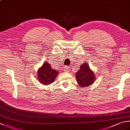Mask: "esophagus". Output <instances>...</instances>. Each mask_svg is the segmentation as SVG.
I'll return each mask as SVG.
<instances>
[{"instance_id": "1", "label": "esophagus", "mask_w": 130, "mask_h": 130, "mask_svg": "<svg viewBox=\"0 0 130 130\" xmlns=\"http://www.w3.org/2000/svg\"><path fill=\"white\" fill-rule=\"evenodd\" d=\"M63 68H64L63 69V71H64L65 72H68V71H69V69L68 66H65Z\"/></svg>"}]
</instances>
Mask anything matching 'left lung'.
Masks as SVG:
<instances>
[{
  "mask_svg": "<svg viewBox=\"0 0 130 130\" xmlns=\"http://www.w3.org/2000/svg\"><path fill=\"white\" fill-rule=\"evenodd\" d=\"M75 76L78 85L81 88L91 85L94 83L95 80L94 73L87 62L81 65L80 69L75 74Z\"/></svg>",
  "mask_w": 130,
  "mask_h": 130,
  "instance_id": "left-lung-1",
  "label": "left lung"
}]
</instances>
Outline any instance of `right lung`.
I'll list each match as a JSON object with an SVG mask.
<instances>
[{"label":"right lung","instance_id":"obj_1","mask_svg":"<svg viewBox=\"0 0 130 130\" xmlns=\"http://www.w3.org/2000/svg\"><path fill=\"white\" fill-rule=\"evenodd\" d=\"M37 79L41 84L47 85L54 83L59 72L51 68V65L48 62H44L42 67L37 71Z\"/></svg>","mask_w":130,"mask_h":130}]
</instances>
